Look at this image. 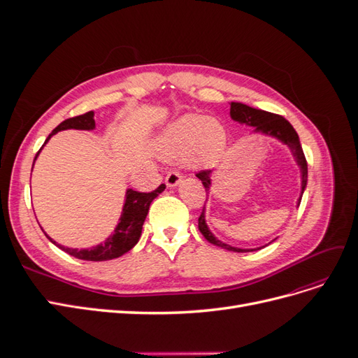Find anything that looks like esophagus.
Listing matches in <instances>:
<instances>
[{"mask_svg":"<svg viewBox=\"0 0 358 358\" xmlns=\"http://www.w3.org/2000/svg\"><path fill=\"white\" fill-rule=\"evenodd\" d=\"M180 180H182V175L178 170H170L167 173V176H166L167 187H176L180 183Z\"/></svg>","mask_w":358,"mask_h":358,"instance_id":"34e87169","label":"esophagus"}]
</instances>
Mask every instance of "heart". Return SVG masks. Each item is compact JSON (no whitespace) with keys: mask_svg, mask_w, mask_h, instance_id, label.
Segmentation results:
<instances>
[{"mask_svg":"<svg viewBox=\"0 0 358 358\" xmlns=\"http://www.w3.org/2000/svg\"><path fill=\"white\" fill-rule=\"evenodd\" d=\"M166 143L171 157H187L191 166L208 167L222 155L227 131L218 119L189 115L170 128Z\"/></svg>","mask_w":358,"mask_h":358,"instance_id":"b5f03b06","label":"heart"}]
</instances>
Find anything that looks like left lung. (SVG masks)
<instances>
[{
    "mask_svg": "<svg viewBox=\"0 0 358 358\" xmlns=\"http://www.w3.org/2000/svg\"><path fill=\"white\" fill-rule=\"evenodd\" d=\"M230 107H231L230 115H231L234 121H239L242 124L255 127L257 131L272 134V136L278 137L279 140H282L285 145H288L291 148L292 154H294V157L299 162V166H300V170H301V196H303V191H305L306 182H308V161H306L305 154H303V149H301V145H300V140H299L296 129L292 128V125L287 121V119L284 116H280V115L270 113V112L259 110V109H254V107H249V106L242 104V103H231ZM210 173H212V170H200L196 175L201 180L206 192L209 191V187H210ZM301 196L299 199V204H300ZM199 230L204 236V239L208 241L209 243L221 246L224 249H229V251H233V252L255 251V249L234 248V246H230V245H225V243L220 242L218 239H215V236L209 231L208 225H206V221H204V206H203V210L199 216ZM257 249H262V248H257Z\"/></svg>",
    "mask_w": 358,
    "mask_h": 358,
    "instance_id": "1",
    "label": "left lung"
}]
</instances>
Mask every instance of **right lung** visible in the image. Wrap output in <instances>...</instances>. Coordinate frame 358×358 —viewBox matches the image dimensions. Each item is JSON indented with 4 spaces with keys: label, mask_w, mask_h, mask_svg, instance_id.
I'll use <instances>...</instances> for the list:
<instances>
[{
    "label": "right lung",
    "mask_w": 358,
    "mask_h": 358,
    "mask_svg": "<svg viewBox=\"0 0 358 358\" xmlns=\"http://www.w3.org/2000/svg\"><path fill=\"white\" fill-rule=\"evenodd\" d=\"M94 127H95L94 112H86L79 116L69 117L64 122H61L55 129H53L52 134H49V137L46 138V142L50 138V136L57 134L58 131H61V129H70V128L92 129ZM41 148H40V150H41ZM38 152H37V155H38ZM37 155H36V158H37ZM164 189H166L164 183H161V185L157 189H154L152 192H138L134 189H128L127 200L124 204V212L121 216V222L117 224L115 233L109 237V239L99 246L91 248V249H80L79 251V249L64 248L59 243L53 242L50 237L49 239L58 248H61L64 252H67L79 259H86V262H106V259H113V258L121 257L125 252H128L129 249H131L138 242L140 236H142V227L146 220L149 206H150V203H152V200L158 196V194H161Z\"/></svg>",
    "instance_id": "1"
}]
</instances>
